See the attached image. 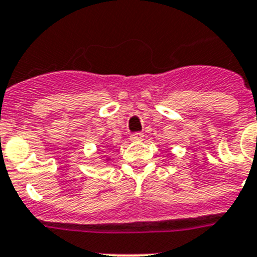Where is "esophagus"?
I'll list each match as a JSON object with an SVG mask.
<instances>
[{
	"mask_svg": "<svg viewBox=\"0 0 257 257\" xmlns=\"http://www.w3.org/2000/svg\"><path fill=\"white\" fill-rule=\"evenodd\" d=\"M142 138H144V133L142 132H136V133L131 135V141H141Z\"/></svg>",
	"mask_w": 257,
	"mask_h": 257,
	"instance_id": "34e87169",
	"label": "esophagus"
}]
</instances>
